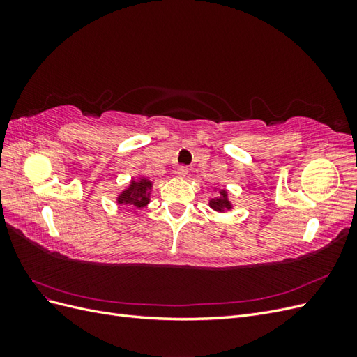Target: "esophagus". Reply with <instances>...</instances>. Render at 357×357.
<instances>
[{"instance_id":"1","label":"esophagus","mask_w":357,"mask_h":357,"mask_svg":"<svg viewBox=\"0 0 357 357\" xmlns=\"http://www.w3.org/2000/svg\"><path fill=\"white\" fill-rule=\"evenodd\" d=\"M176 172H177V176H178L180 178H185V177L188 176V172H189V168H188V167H178Z\"/></svg>"}]
</instances>
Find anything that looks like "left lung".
<instances>
[{
    "instance_id": "8db88e82",
    "label": "left lung",
    "mask_w": 357,
    "mask_h": 357,
    "mask_svg": "<svg viewBox=\"0 0 357 357\" xmlns=\"http://www.w3.org/2000/svg\"><path fill=\"white\" fill-rule=\"evenodd\" d=\"M215 192V197L210 198L208 201V207L215 211V213H228L234 208V204L229 199V193L226 189H219V188H213Z\"/></svg>"
}]
</instances>
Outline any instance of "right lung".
<instances>
[{
	"instance_id": "right-lung-1",
	"label": "right lung",
	"mask_w": 357,
	"mask_h": 357,
	"mask_svg": "<svg viewBox=\"0 0 357 357\" xmlns=\"http://www.w3.org/2000/svg\"><path fill=\"white\" fill-rule=\"evenodd\" d=\"M152 190L153 181L149 180L147 177L131 178V181L128 183V186L117 193L116 205H119V207L128 205L134 214H138V210L144 208L150 202Z\"/></svg>"
}]
</instances>
